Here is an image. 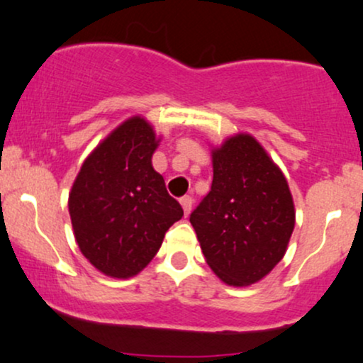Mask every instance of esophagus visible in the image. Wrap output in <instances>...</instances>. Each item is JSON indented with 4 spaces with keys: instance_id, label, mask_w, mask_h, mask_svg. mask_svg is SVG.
Wrapping results in <instances>:
<instances>
[{
    "instance_id": "obj_1",
    "label": "esophagus",
    "mask_w": 363,
    "mask_h": 363,
    "mask_svg": "<svg viewBox=\"0 0 363 363\" xmlns=\"http://www.w3.org/2000/svg\"><path fill=\"white\" fill-rule=\"evenodd\" d=\"M180 203L183 207V212H185V216H189L190 210H191V205H194V199H191L190 195H185L180 199Z\"/></svg>"
}]
</instances>
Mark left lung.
Segmentation results:
<instances>
[{"instance_id": "8db88e82", "label": "left lung", "mask_w": 363, "mask_h": 363, "mask_svg": "<svg viewBox=\"0 0 363 363\" xmlns=\"http://www.w3.org/2000/svg\"><path fill=\"white\" fill-rule=\"evenodd\" d=\"M212 189L190 216L205 261L223 283L249 286L284 256L294 203L283 172L250 134L212 151Z\"/></svg>"}]
</instances>
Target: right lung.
<instances>
[{
  "label": "right lung",
  "mask_w": 363,
  "mask_h": 363,
  "mask_svg": "<svg viewBox=\"0 0 363 363\" xmlns=\"http://www.w3.org/2000/svg\"><path fill=\"white\" fill-rule=\"evenodd\" d=\"M160 140L141 116L124 121L101 143L75 178L69 212L80 252L106 276H136L183 217L151 164Z\"/></svg>",
  "instance_id": "add662e5"
}]
</instances>
